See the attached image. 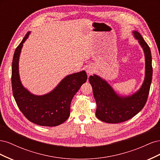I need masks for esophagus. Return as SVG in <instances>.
<instances>
[{
	"label": "esophagus",
	"mask_w": 160,
	"mask_h": 160,
	"mask_svg": "<svg viewBox=\"0 0 160 160\" xmlns=\"http://www.w3.org/2000/svg\"><path fill=\"white\" fill-rule=\"evenodd\" d=\"M86 71H87V72H88V75H90V74L92 73V72H93V68H92L91 67H88V68H87V69H86Z\"/></svg>",
	"instance_id": "obj_1"
}]
</instances>
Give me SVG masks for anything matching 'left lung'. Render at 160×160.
Masks as SVG:
<instances>
[{
	"instance_id": "left-lung-1",
	"label": "left lung",
	"mask_w": 160,
	"mask_h": 160,
	"mask_svg": "<svg viewBox=\"0 0 160 160\" xmlns=\"http://www.w3.org/2000/svg\"><path fill=\"white\" fill-rule=\"evenodd\" d=\"M132 32L143 49L146 61L145 78L139 89L132 95L122 96L101 77L93 75L89 78L97 103L96 117L106 123H118L132 118L143 108L148 99L153 73L151 51L139 32Z\"/></svg>"
}]
</instances>
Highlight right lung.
Segmentation results:
<instances>
[{
	"label": "right lung",
	"mask_w": 160,
	"mask_h": 160,
	"mask_svg": "<svg viewBox=\"0 0 160 160\" xmlns=\"http://www.w3.org/2000/svg\"><path fill=\"white\" fill-rule=\"evenodd\" d=\"M28 32L14 51L12 64V88L14 98L19 109L30 122L41 126H57L69 118L70 105L73 96L87 81L85 71L66 76L49 93L42 95L31 93L21 83L18 62L23 43Z\"/></svg>",
	"instance_id": "add662e5"
}]
</instances>
